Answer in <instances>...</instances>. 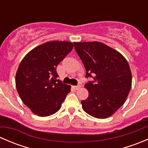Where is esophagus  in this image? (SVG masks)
I'll list each match as a JSON object with an SVG mask.
<instances>
[{"instance_id":"1","label":"esophagus","mask_w":148,"mask_h":148,"mask_svg":"<svg viewBox=\"0 0 148 148\" xmlns=\"http://www.w3.org/2000/svg\"><path fill=\"white\" fill-rule=\"evenodd\" d=\"M80 87H81V86H80V85H77V86H73V88H74V89H79Z\"/></svg>"}]
</instances>
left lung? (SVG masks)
Here are the masks:
<instances>
[{
  "instance_id": "left-lung-1",
  "label": "left lung",
  "mask_w": 148,
  "mask_h": 148,
  "mask_svg": "<svg viewBox=\"0 0 148 148\" xmlns=\"http://www.w3.org/2000/svg\"><path fill=\"white\" fill-rule=\"evenodd\" d=\"M74 49L86 69L84 84L89 97L82 100V109L89 115L105 119L125 102L132 86V74L125 58L103 43L74 42Z\"/></svg>"
}]
</instances>
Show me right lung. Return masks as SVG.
Segmentation results:
<instances>
[{"instance_id": "right-lung-1", "label": "right lung", "mask_w": 148, "mask_h": 148, "mask_svg": "<svg viewBox=\"0 0 148 148\" xmlns=\"http://www.w3.org/2000/svg\"><path fill=\"white\" fill-rule=\"evenodd\" d=\"M68 41H49L28 52L16 75L17 92L23 102L40 117L59 111L71 86L57 79L56 67L71 51Z\"/></svg>"}]
</instances>
